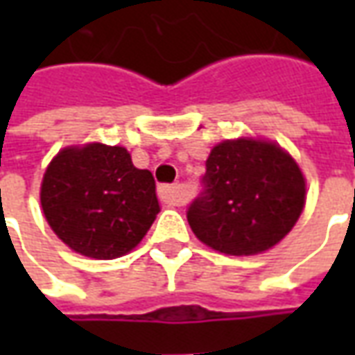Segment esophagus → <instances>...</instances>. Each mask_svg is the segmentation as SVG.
I'll use <instances>...</instances> for the list:
<instances>
[{
  "label": "esophagus",
  "instance_id": "34e87169",
  "mask_svg": "<svg viewBox=\"0 0 355 355\" xmlns=\"http://www.w3.org/2000/svg\"><path fill=\"white\" fill-rule=\"evenodd\" d=\"M157 196L167 205H182L186 201L182 188L177 184H162L157 188Z\"/></svg>",
  "mask_w": 355,
  "mask_h": 355
}]
</instances>
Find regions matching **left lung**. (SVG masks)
Listing matches in <instances>:
<instances>
[{"label":"left lung","instance_id":"1","mask_svg":"<svg viewBox=\"0 0 355 355\" xmlns=\"http://www.w3.org/2000/svg\"><path fill=\"white\" fill-rule=\"evenodd\" d=\"M304 177L272 142L224 140L205 162L186 211L193 234L226 254H257L282 241L304 207Z\"/></svg>","mask_w":355,"mask_h":355}]
</instances>
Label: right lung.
<instances>
[{
	"instance_id": "add662e5",
	"label": "right lung",
	"mask_w": 355,
	"mask_h": 355,
	"mask_svg": "<svg viewBox=\"0 0 355 355\" xmlns=\"http://www.w3.org/2000/svg\"><path fill=\"white\" fill-rule=\"evenodd\" d=\"M47 223L76 253L110 261L140 243L159 213L155 180L125 148H66L42 184Z\"/></svg>"
}]
</instances>
